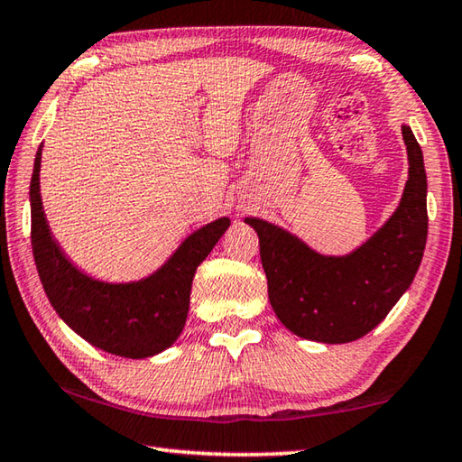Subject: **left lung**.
I'll use <instances>...</instances> for the list:
<instances>
[{
  "label": "left lung",
  "mask_w": 462,
  "mask_h": 462,
  "mask_svg": "<svg viewBox=\"0 0 462 462\" xmlns=\"http://www.w3.org/2000/svg\"><path fill=\"white\" fill-rule=\"evenodd\" d=\"M410 174L400 207L357 252L325 257L262 218L247 217L260 237L272 309L294 335L351 343L374 330L410 288L428 237L426 170L420 143L402 127Z\"/></svg>",
  "instance_id": "1"
}]
</instances>
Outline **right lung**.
<instances>
[{"label": "right lung", "instance_id": "add662e5", "mask_svg": "<svg viewBox=\"0 0 462 462\" xmlns=\"http://www.w3.org/2000/svg\"><path fill=\"white\" fill-rule=\"evenodd\" d=\"M40 158L42 150L36 152L30 182L32 254L54 310L77 335L111 355L143 359L168 349L184 328L194 272L226 231L229 218L194 231L153 276L105 284L80 273L52 239L40 199Z\"/></svg>", "mask_w": 462, "mask_h": 462}]
</instances>
